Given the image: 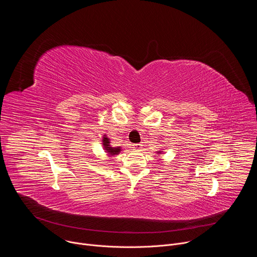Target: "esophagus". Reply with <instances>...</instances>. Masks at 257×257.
<instances>
[{
  "instance_id": "34e87169",
  "label": "esophagus",
  "mask_w": 257,
  "mask_h": 257,
  "mask_svg": "<svg viewBox=\"0 0 257 257\" xmlns=\"http://www.w3.org/2000/svg\"><path fill=\"white\" fill-rule=\"evenodd\" d=\"M132 149H133L134 151H141V149H142V144H140V143L133 144V145H132Z\"/></svg>"
}]
</instances>
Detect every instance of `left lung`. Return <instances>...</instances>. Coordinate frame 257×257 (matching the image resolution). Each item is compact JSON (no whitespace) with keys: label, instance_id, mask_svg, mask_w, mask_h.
Masks as SVG:
<instances>
[{"label":"left lung","instance_id":"1","mask_svg":"<svg viewBox=\"0 0 257 257\" xmlns=\"http://www.w3.org/2000/svg\"><path fill=\"white\" fill-rule=\"evenodd\" d=\"M161 154H163V151H160V152H158V155H161Z\"/></svg>","mask_w":257,"mask_h":257}]
</instances>
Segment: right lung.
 <instances>
[{"instance_id": "obj_1", "label": "right lung", "mask_w": 257, "mask_h": 257, "mask_svg": "<svg viewBox=\"0 0 257 257\" xmlns=\"http://www.w3.org/2000/svg\"><path fill=\"white\" fill-rule=\"evenodd\" d=\"M102 148H103V151H104V153L108 156V157H114V156H117V155H119L120 153H121V151H122V149H121V146H112L111 145V139H109L105 134H103V136H102Z\"/></svg>"}]
</instances>
